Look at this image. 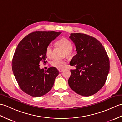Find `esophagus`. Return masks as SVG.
Masks as SVG:
<instances>
[{"mask_svg":"<svg viewBox=\"0 0 122 122\" xmlns=\"http://www.w3.org/2000/svg\"><path fill=\"white\" fill-rule=\"evenodd\" d=\"M63 69H59V72H62L63 71Z\"/></svg>","mask_w":122,"mask_h":122,"instance_id":"34e87169","label":"esophagus"}]
</instances>
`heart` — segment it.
<instances>
[{
    "mask_svg": "<svg viewBox=\"0 0 122 122\" xmlns=\"http://www.w3.org/2000/svg\"><path fill=\"white\" fill-rule=\"evenodd\" d=\"M56 44L65 50L64 53L67 56H71L73 54V50L72 49L73 45H72V43L71 41L68 39L65 38H61L56 41ZM52 51V47L51 45H49L46 46V54L48 58H51ZM66 63V61L64 60H60L58 59L53 60L51 63L52 66L58 69L63 68Z\"/></svg>",
    "mask_w": 122,
    "mask_h": 122,
    "instance_id": "obj_1",
    "label": "heart"
}]
</instances>
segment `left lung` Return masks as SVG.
<instances>
[{
  "label": "left lung",
  "instance_id": "obj_1",
  "mask_svg": "<svg viewBox=\"0 0 122 122\" xmlns=\"http://www.w3.org/2000/svg\"><path fill=\"white\" fill-rule=\"evenodd\" d=\"M70 39L76 47L77 54L70 63L68 83L77 94L89 97L104 86L110 71V61L104 46L97 39L84 33H71Z\"/></svg>",
  "mask_w": 122,
  "mask_h": 122
}]
</instances>
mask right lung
<instances>
[{"mask_svg": "<svg viewBox=\"0 0 122 122\" xmlns=\"http://www.w3.org/2000/svg\"><path fill=\"white\" fill-rule=\"evenodd\" d=\"M61 32L35 31L23 38L15 49L12 62L14 76L22 91L33 97L46 94L53 87L59 73L54 67L46 71L40 68L46 63V46Z\"/></svg>", "mask_w": 122, "mask_h": 122, "instance_id": "obj_1", "label": "right lung"}]
</instances>
